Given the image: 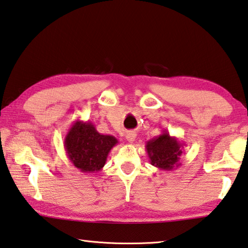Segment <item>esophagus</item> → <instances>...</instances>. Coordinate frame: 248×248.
Here are the masks:
<instances>
[{"label":"esophagus","instance_id":"34e87169","mask_svg":"<svg viewBox=\"0 0 248 248\" xmlns=\"http://www.w3.org/2000/svg\"><path fill=\"white\" fill-rule=\"evenodd\" d=\"M136 137H137V134L134 132H129V133H127V136H125V139H127L128 142L132 143L134 141V139H136Z\"/></svg>","mask_w":248,"mask_h":248}]
</instances>
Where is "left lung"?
<instances>
[{"mask_svg": "<svg viewBox=\"0 0 248 248\" xmlns=\"http://www.w3.org/2000/svg\"><path fill=\"white\" fill-rule=\"evenodd\" d=\"M183 145L184 143L164 130L160 136L147 141L145 148L151 165L159 170L171 171L181 165L180 157L183 153Z\"/></svg>", "mask_w": 248, "mask_h": 248, "instance_id": "obj_1", "label": "left lung"}]
</instances>
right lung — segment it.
<instances>
[{"mask_svg": "<svg viewBox=\"0 0 248 248\" xmlns=\"http://www.w3.org/2000/svg\"><path fill=\"white\" fill-rule=\"evenodd\" d=\"M118 140L101 134L90 121L77 120L67 132L64 141L70 163L84 173H96L104 167L109 152Z\"/></svg>", "mask_w": 248, "mask_h": 248, "instance_id": "right-lung-1", "label": "right lung"}]
</instances>
